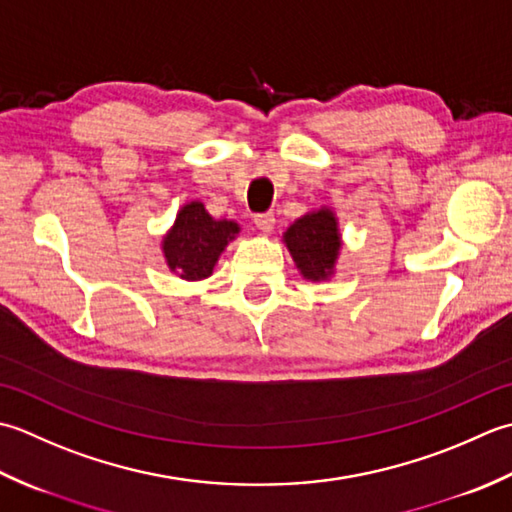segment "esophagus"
Segmentation results:
<instances>
[{"mask_svg": "<svg viewBox=\"0 0 512 512\" xmlns=\"http://www.w3.org/2000/svg\"><path fill=\"white\" fill-rule=\"evenodd\" d=\"M254 225H256L263 234H271V232H274L276 218H274V214H256V216H254Z\"/></svg>", "mask_w": 512, "mask_h": 512, "instance_id": "1", "label": "esophagus"}]
</instances>
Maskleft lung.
I'll return each mask as SVG.
<instances>
[{
    "label": "left lung",
    "mask_w": 512,
    "mask_h": 512,
    "mask_svg": "<svg viewBox=\"0 0 512 512\" xmlns=\"http://www.w3.org/2000/svg\"><path fill=\"white\" fill-rule=\"evenodd\" d=\"M283 243L305 280L322 283L336 276L342 234L338 214L329 205L296 218L283 232Z\"/></svg>",
    "instance_id": "left-lung-1"
}]
</instances>
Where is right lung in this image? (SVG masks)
<instances>
[{
    "instance_id": "right-lung-1",
    "label": "right lung",
    "mask_w": 512,
    "mask_h": 512,
    "mask_svg": "<svg viewBox=\"0 0 512 512\" xmlns=\"http://www.w3.org/2000/svg\"><path fill=\"white\" fill-rule=\"evenodd\" d=\"M241 234V225L229 218H214L201 201L181 205L168 232L161 238L165 265L187 283L212 276L218 258Z\"/></svg>"
}]
</instances>
